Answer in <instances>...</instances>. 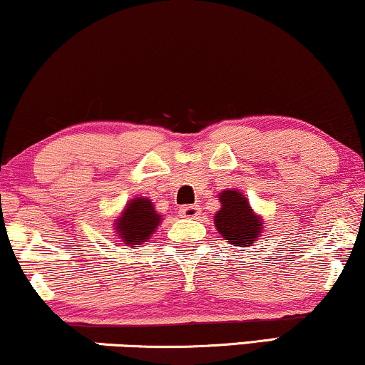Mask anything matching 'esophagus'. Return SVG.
Instances as JSON below:
<instances>
[{
    "instance_id": "obj_1",
    "label": "esophagus",
    "mask_w": 365,
    "mask_h": 365,
    "mask_svg": "<svg viewBox=\"0 0 365 365\" xmlns=\"http://www.w3.org/2000/svg\"><path fill=\"white\" fill-rule=\"evenodd\" d=\"M181 216L186 217V219H196V217L201 216V207L189 204V206H184L181 209Z\"/></svg>"
}]
</instances>
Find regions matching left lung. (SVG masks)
Wrapping results in <instances>:
<instances>
[{"mask_svg": "<svg viewBox=\"0 0 365 365\" xmlns=\"http://www.w3.org/2000/svg\"><path fill=\"white\" fill-rule=\"evenodd\" d=\"M219 199L222 206L214 216V222L229 244L246 247L247 244L251 246L257 237H261L259 234L264 224L261 219L254 216L247 199L241 192L227 189L219 194Z\"/></svg>", "mask_w": 365, "mask_h": 365, "instance_id": "8db88e82", "label": "left lung"}]
</instances>
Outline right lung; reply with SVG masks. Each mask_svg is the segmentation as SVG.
<instances>
[{"instance_id": "1", "label": "right lung", "mask_w": 365, "mask_h": 365, "mask_svg": "<svg viewBox=\"0 0 365 365\" xmlns=\"http://www.w3.org/2000/svg\"><path fill=\"white\" fill-rule=\"evenodd\" d=\"M161 221V216L154 211L153 202L146 197H134L128 204L121 217L116 222V231L126 244L139 246L151 237V234Z\"/></svg>"}]
</instances>
